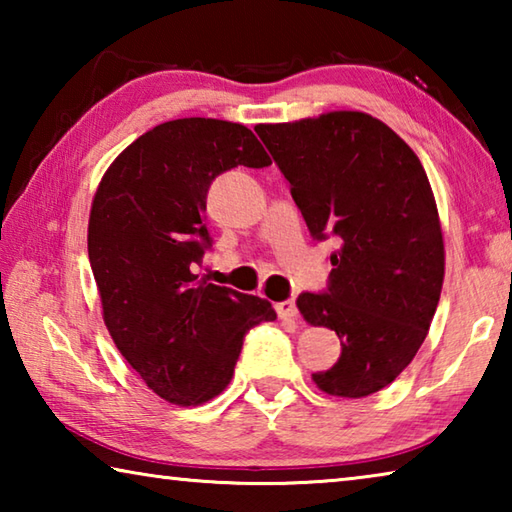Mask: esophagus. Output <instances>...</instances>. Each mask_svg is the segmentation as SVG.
<instances>
[{
  "label": "esophagus",
  "mask_w": 512,
  "mask_h": 512,
  "mask_svg": "<svg viewBox=\"0 0 512 512\" xmlns=\"http://www.w3.org/2000/svg\"><path fill=\"white\" fill-rule=\"evenodd\" d=\"M275 311H277V316H280V318H296L298 316V309H296V302H293V298L277 302Z\"/></svg>",
  "instance_id": "34e87169"
}]
</instances>
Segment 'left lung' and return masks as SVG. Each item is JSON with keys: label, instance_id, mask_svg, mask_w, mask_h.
<instances>
[{"label": "left lung", "instance_id": "1", "mask_svg": "<svg viewBox=\"0 0 512 512\" xmlns=\"http://www.w3.org/2000/svg\"><path fill=\"white\" fill-rule=\"evenodd\" d=\"M311 237L339 239L323 293H300L311 325L334 329L341 357L320 391L366 397L391 384L427 339L445 277L436 201L418 155L384 121L339 110L259 124Z\"/></svg>", "mask_w": 512, "mask_h": 512}]
</instances>
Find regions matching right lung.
I'll list each match as a JSON object with an SVG mask.
<instances>
[{"label":"right lung","instance_id":"obj_1","mask_svg":"<svg viewBox=\"0 0 512 512\" xmlns=\"http://www.w3.org/2000/svg\"><path fill=\"white\" fill-rule=\"evenodd\" d=\"M271 158L232 121L173 119L119 153L92 201L88 255L103 320L146 386L180 406L230 384L250 327L275 320L271 302L198 282L212 239L205 225L212 180Z\"/></svg>","mask_w":512,"mask_h":512}]
</instances>
